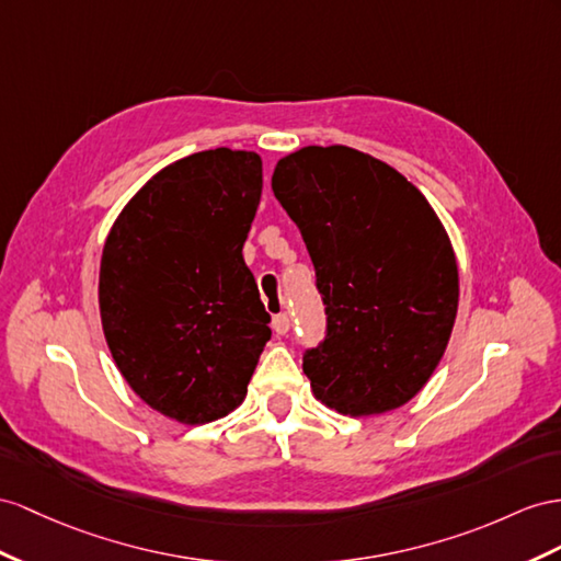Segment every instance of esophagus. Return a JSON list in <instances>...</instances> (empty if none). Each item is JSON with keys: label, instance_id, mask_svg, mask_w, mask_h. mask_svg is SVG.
Wrapping results in <instances>:
<instances>
[{"label": "esophagus", "instance_id": "esophagus-1", "mask_svg": "<svg viewBox=\"0 0 561 561\" xmlns=\"http://www.w3.org/2000/svg\"><path fill=\"white\" fill-rule=\"evenodd\" d=\"M272 327H275L277 334L284 336L291 329V318L286 312H279V314H275V320H272Z\"/></svg>", "mask_w": 561, "mask_h": 561}]
</instances>
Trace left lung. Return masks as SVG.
<instances>
[{"label": "left lung", "mask_w": 561, "mask_h": 561, "mask_svg": "<svg viewBox=\"0 0 561 561\" xmlns=\"http://www.w3.org/2000/svg\"><path fill=\"white\" fill-rule=\"evenodd\" d=\"M300 229L327 312L304 353L314 398L351 417L405 405L450 341L459 277L450 239L422 192L351 147H306L272 175Z\"/></svg>", "instance_id": "1"}]
</instances>
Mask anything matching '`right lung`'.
I'll return each mask as SVG.
<instances>
[{
  "instance_id": "1",
  "label": "right lung",
  "mask_w": 561,
  "mask_h": 561,
  "mask_svg": "<svg viewBox=\"0 0 561 561\" xmlns=\"http://www.w3.org/2000/svg\"><path fill=\"white\" fill-rule=\"evenodd\" d=\"M261 192L257 153L198 151L144 184L106 237V343L133 391L170 420L232 412L272 336L241 255Z\"/></svg>"
}]
</instances>
